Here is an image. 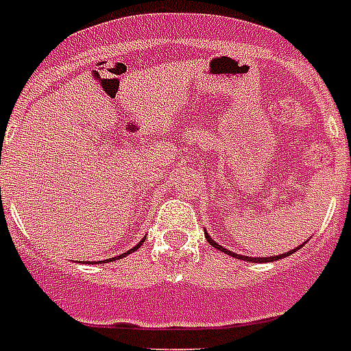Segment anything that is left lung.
Instances as JSON below:
<instances>
[{
    "label": "left lung",
    "instance_id": "1",
    "mask_svg": "<svg viewBox=\"0 0 351 351\" xmlns=\"http://www.w3.org/2000/svg\"><path fill=\"white\" fill-rule=\"evenodd\" d=\"M206 234V232H204ZM206 239L210 241L211 243V247H215L217 248V250H221V252H224V254H230V256H234V258H239V259H245V261H261V263H265V261H276V259H282V258H285V256H289V254H293L294 250H298V248H294V250H289L287 254H280V256H272V258H248V256H239V254H234V252H230V250H226V248H223L221 247V245H217V243H215V241L213 239H210V235L206 234Z\"/></svg>",
    "mask_w": 351,
    "mask_h": 351
}]
</instances>
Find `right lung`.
I'll return each mask as SVG.
<instances>
[{
	"label": "right lung",
	"mask_w": 351,
	"mask_h": 351,
	"mask_svg": "<svg viewBox=\"0 0 351 351\" xmlns=\"http://www.w3.org/2000/svg\"><path fill=\"white\" fill-rule=\"evenodd\" d=\"M141 245H143V241H141V243H138V245H136V247H134V248H130V250H128V252L121 254V256H117V259H119V258H125V256H127V254H132V252H136V250H138V248H140Z\"/></svg>",
	"instance_id": "obj_1"
}]
</instances>
